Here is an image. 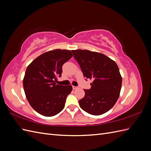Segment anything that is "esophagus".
<instances>
[{
	"mask_svg": "<svg viewBox=\"0 0 151 151\" xmlns=\"http://www.w3.org/2000/svg\"><path fill=\"white\" fill-rule=\"evenodd\" d=\"M78 88H79V87H78V86H72V89H74V90L77 89H78Z\"/></svg>",
	"mask_w": 151,
	"mask_h": 151,
	"instance_id": "1",
	"label": "esophagus"
}]
</instances>
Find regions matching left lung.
I'll return each instance as SVG.
<instances>
[{"label":"left lung","instance_id":"left-lung-1","mask_svg":"<svg viewBox=\"0 0 151 151\" xmlns=\"http://www.w3.org/2000/svg\"><path fill=\"white\" fill-rule=\"evenodd\" d=\"M86 79H93L91 89H84L80 107L93 115L110 109L119 98L122 79L116 63L104 54L87 50H72Z\"/></svg>","mask_w":151,"mask_h":151}]
</instances>
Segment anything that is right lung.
Listing matches in <instances>:
<instances>
[{
	"label": "right lung",
	"instance_id": "obj_1",
	"mask_svg": "<svg viewBox=\"0 0 151 151\" xmlns=\"http://www.w3.org/2000/svg\"><path fill=\"white\" fill-rule=\"evenodd\" d=\"M73 56L70 50L57 49L41 55L28 66L23 79L27 99L36 111L45 116H53L65 106L70 85L57 84L62 66Z\"/></svg>",
	"mask_w": 151,
	"mask_h": 151
}]
</instances>
